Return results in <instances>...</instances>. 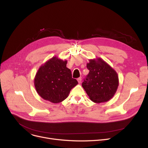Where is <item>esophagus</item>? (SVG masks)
<instances>
[{"mask_svg":"<svg viewBox=\"0 0 148 148\" xmlns=\"http://www.w3.org/2000/svg\"><path fill=\"white\" fill-rule=\"evenodd\" d=\"M77 81H78L79 83H82V78H81V77H79V78L77 79Z\"/></svg>","mask_w":148,"mask_h":148,"instance_id":"esophagus-1","label":"esophagus"}]
</instances>
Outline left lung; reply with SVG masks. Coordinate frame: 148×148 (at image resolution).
<instances>
[{
    "instance_id": "left-lung-1",
    "label": "left lung",
    "mask_w": 148,
    "mask_h": 148,
    "mask_svg": "<svg viewBox=\"0 0 148 148\" xmlns=\"http://www.w3.org/2000/svg\"><path fill=\"white\" fill-rule=\"evenodd\" d=\"M89 73L82 86L89 98L96 103L107 102L115 94L119 85L117 73L101 58L90 59Z\"/></svg>"
}]
</instances>
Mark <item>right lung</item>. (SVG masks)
<instances>
[{
	"mask_svg": "<svg viewBox=\"0 0 148 148\" xmlns=\"http://www.w3.org/2000/svg\"><path fill=\"white\" fill-rule=\"evenodd\" d=\"M66 64L67 60L54 56L39 68L34 84L38 94L45 100L54 104L63 101L78 84L76 79L72 78Z\"/></svg>",
	"mask_w": 148,
	"mask_h": 148,
	"instance_id": "right-lung-1",
	"label": "right lung"
}]
</instances>
